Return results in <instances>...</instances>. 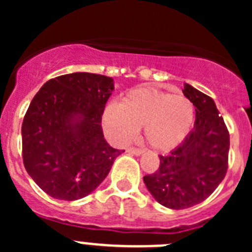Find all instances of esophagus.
<instances>
[{
  "label": "esophagus",
  "mask_w": 252,
  "mask_h": 252,
  "mask_svg": "<svg viewBox=\"0 0 252 252\" xmlns=\"http://www.w3.org/2000/svg\"><path fill=\"white\" fill-rule=\"evenodd\" d=\"M127 153L133 154V155H136V157H140V155H142V154H144V150H142V149L130 148V149H127Z\"/></svg>",
  "instance_id": "obj_1"
}]
</instances>
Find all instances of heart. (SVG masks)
I'll return each instance as SVG.
<instances>
[{
  "label": "heart",
  "instance_id": "heart-1",
  "mask_svg": "<svg viewBox=\"0 0 252 252\" xmlns=\"http://www.w3.org/2000/svg\"><path fill=\"white\" fill-rule=\"evenodd\" d=\"M194 104L183 94L155 88H135L110 104L103 113V128L116 142H126L144 127L149 145L157 151L177 148L188 136L194 121Z\"/></svg>",
  "mask_w": 252,
  "mask_h": 252
}]
</instances>
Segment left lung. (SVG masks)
Returning <instances> with one entry per match:
<instances>
[{
  "instance_id": "1",
  "label": "left lung",
  "mask_w": 252,
  "mask_h": 252,
  "mask_svg": "<svg viewBox=\"0 0 252 252\" xmlns=\"http://www.w3.org/2000/svg\"><path fill=\"white\" fill-rule=\"evenodd\" d=\"M183 93L195 107L194 127L169 155H159L154 174L144 177L151 195L170 209L203 202L223 180L228 164L230 133L215 101L190 84H184Z\"/></svg>"
}]
</instances>
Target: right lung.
<instances>
[{
    "label": "right lung",
    "mask_w": 252,
    "mask_h": 252,
    "mask_svg": "<svg viewBox=\"0 0 252 252\" xmlns=\"http://www.w3.org/2000/svg\"><path fill=\"white\" fill-rule=\"evenodd\" d=\"M115 86L110 77L78 72L46 82L22 122V160L46 194L77 201L92 193L125 150L107 144L101 121Z\"/></svg>",
    "instance_id": "1"
}]
</instances>
